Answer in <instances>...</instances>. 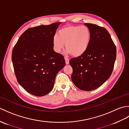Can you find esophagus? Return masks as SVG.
<instances>
[{
	"instance_id": "obj_1",
	"label": "esophagus",
	"mask_w": 129,
	"mask_h": 129,
	"mask_svg": "<svg viewBox=\"0 0 129 129\" xmlns=\"http://www.w3.org/2000/svg\"><path fill=\"white\" fill-rule=\"evenodd\" d=\"M65 63L66 64H69V59L68 58H67V57H65Z\"/></svg>"
}]
</instances>
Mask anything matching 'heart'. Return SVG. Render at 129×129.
I'll return each mask as SVG.
<instances>
[{"mask_svg":"<svg viewBox=\"0 0 129 129\" xmlns=\"http://www.w3.org/2000/svg\"><path fill=\"white\" fill-rule=\"evenodd\" d=\"M91 40V33L86 26H67L59 30L58 35L53 38V46L60 53L65 44L68 54L80 57L86 53Z\"/></svg>","mask_w":129,"mask_h":129,"instance_id":"1","label":"heart"}]
</instances>
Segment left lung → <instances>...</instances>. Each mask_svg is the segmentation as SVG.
<instances>
[{
    "label": "left lung",
    "instance_id": "obj_1",
    "mask_svg": "<svg viewBox=\"0 0 129 129\" xmlns=\"http://www.w3.org/2000/svg\"><path fill=\"white\" fill-rule=\"evenodd\" d=\"M91 40L83 55L70 60L73 72L72 80L84 91L98 88L110 78L116 57V49L108 30L95 24L85 23Z\"/></svg>",
    "mask_w": 129,
    "mask_h": 129
}]
</instances>
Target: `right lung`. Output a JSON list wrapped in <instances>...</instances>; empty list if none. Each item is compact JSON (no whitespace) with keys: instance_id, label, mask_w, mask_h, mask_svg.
Returning <instances> with one entry per match:
<instances>
[{"instance_id":"add662e5","label":"right lung","mask_w":129,"mask_h":129,"mask_svg":"<svg viewBox=\"0 0 129 129\" xmlns=\"http://www.w3.org/2000/svg\"><path fill=\"white\" fill-rule=\"evenodd\" d=\"M61 23L29 28L21 34L13 49L12 59L16 79L26 91L42 96L54 87L65 59L54 50L53 38Z\"/></svg>"}]
</instances>
